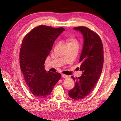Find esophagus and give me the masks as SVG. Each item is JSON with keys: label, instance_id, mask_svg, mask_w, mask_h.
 Instances as JSON below:
<instances>
[{"label": "esophagus", "instance_id": "1", "mask_svg": "<svg viewBox=\"0 0 121 121\" xmlns=\"http://www.w3.org/2000/svg\"><path fill=\"white\" fill-rule=\"evenodd\" d=\"M61 76H62V77L64 78H65V79L68 78L69 77L68 76H67V75H66L63 74H61Z\"/></svg>", "mask_w": 121, "mask_h": 121}]
</instances>
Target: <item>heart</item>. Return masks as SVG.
I'll use <instances>...</instances> for the list:
<instances>
[{
  "label": "heart",
  "instance_id": "1",
  "mask_svg": "<svg viewBox=\"0 0 121 121\" xmlns=\"http://www.w3.org/2000/svg\"><path fill=\"white\" fill-rule=\"evenodd\" d=\"M69 41L68 43V45L71 44H78V41L73 38H69Z\"/></svg>",
  "mask_w": 121,
  "mask_h": 121
}]
</instances>
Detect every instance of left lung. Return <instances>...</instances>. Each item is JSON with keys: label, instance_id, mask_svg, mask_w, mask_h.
I'll list each match as a JSON object with an SVG mask.
<instances>
[{"label": "left lung", "instance_id": "1", "mask_svg": "<svg viewBox=\"0 0 121 121\" xmlns=\"http://www.w3.org/2000/svg\"><path fill=\"white\" fill-rule=\"evenodd\" d=\"M83 37V47L79 62V77L74 78L75 87L69 91V96L76 100L82 99L92 92L101 75L104 64V49L101 40L97 34L86 27L73 28Z\"/></svg>", "mask_w": 121, "mask_h": 121}]
</instances>
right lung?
I'll use <instances>...</instances> for the list:
<instances>
[{
    "instance_id": "right-lung-1",
    "label": "right lung",
    "mask_w": 121,
    "mask_h": 121,
    "mask_svg": "<svg viewBox=\"0 0 121 121\" xmlns=\"http://www.w3.org/2000/svg\"><path fill=\"white\" fill-rule=\"evenodd\" d=\"M64 31L62 27L39 26L23 40L20 52L21 69L31 92L38 98L49 95L61 78L60 73L47 72L44 63L55 40Z\"/></svg>"
}]
</instances>
